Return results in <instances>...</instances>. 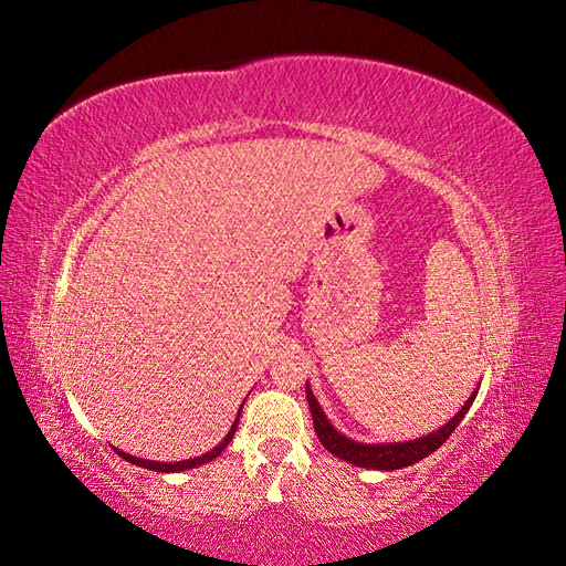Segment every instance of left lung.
Wrapping results in <instances>:
<instances>
[{
    "mask_svg": "<svg viewBox=\"0 0 566 566\" xmlns=\"http://www.w3.org/2000/svg\"><path fill=\"white\" fill-rule=\"evenodd\" d=\"M476 391H479V387L474 389L472 397L465 401V406H462L447 424H441L437 432L420 437V439H413V441H394V443H361V441H354L345 434H339L335 427L331 424V420L325 418L323 408L318 406L310 385H306V401H310V408H312L316 437L321 439L325 449H328L333 455L352 462V465H356V468H370V470H385L387 472V470L408 468V465H413V462L434 453L441 447V443L451 437V432L460 424V420L465 418V413H468L474 397H476Z\"/></svg>",
    "mask_w": 566,
    "mask_h": 566,
    "instance_id": "obj_1",
    "label": "left lung"
}]
</instances>
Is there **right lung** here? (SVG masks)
<instances>
[{
    "label": "right lung",
    "instance_id": "right-lung-1",
    "mask_svg": "<svg viewBox=\"0 0 566 566\" xmlns=\"http://www.w3.org/2000/svg\"><path fill=\"white\" fill-rule=\"evenodd\" d=\"M241 410H243V406H241ZM241 410H238V418H241ZM238 418H235V422L231 424V430H229V434L224 437V441H221L219 447H214L212 451L202 453L200 458H188V460H179V462H156V460H144V458L129 455V453L119 451V449H115V451H117V455H119V458H125L127 462H132V465H139V468H146V470H156V472H181V470H191V468L205 465V462H210V460H214L217 455H221V451H224V449L229 447V441H231V439H233V434H235Z\"/></svg>",
    "mask_w": 566,
    "mask_h": 566
}]
</instances>
